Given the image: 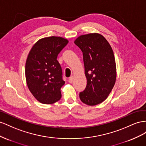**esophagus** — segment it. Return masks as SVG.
I'll list each match as a JSON object with an SVG mask.
<instances>
[{
  "label": "esophagus",
  "mask_w": 146,
  "mask_h": 146,
  "mask_svg": "<svg viewBox=\"0 0 146 146\" xmlns=\"http://www.w3.org/2000/svg\"><path fill=\"white\" fill-rule=\"evenodd\" d=\"M73 80H74V77L73 76H72L71 77L69 78L68 79V82L70 83H72L73 82Z\"/></svg>",
  "instance_id": "esophagus-1"
}]
</instances>
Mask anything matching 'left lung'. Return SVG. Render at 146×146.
I'll return each mask as SVG.
<instances>
[{
	"instance_id": "left-lung-1",
	"label": "left lung",
	"mask_w": 146,
	"mask_h": 146,
	"mask_svg": "<svg viewBox=\"0 0 146 146\" xmlns=\"http://www.w3.org/2000/svg\"><path fill=\"white\" fill-rule=\"evenodd\" d=\"M74 44L83 54L87 86L80 94L81 102L95 106L108 98L116 80V65L113 51L101 34L93 33L82 35Z\"/></svg>"
}]
</instances>
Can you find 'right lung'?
<instances>
[{
    "mask_svg": "<svg viewBox=\"0 0 146 146\" xmlns=\"http://www.w3.org/2000/svg\"><path fill=\"white\" fill-rule=\"evenodd\" d=\"M68 43L60 36L45 37L37 41L29 53L25 68L27 87L41 103L52 104L61 98L65 81L57 58Z\"/></svg>",
    "mask_w": 146,
    "mask_h": 146,
    "instance_id": "add662e5",
    "label": "right lung"
}]
</instances>
